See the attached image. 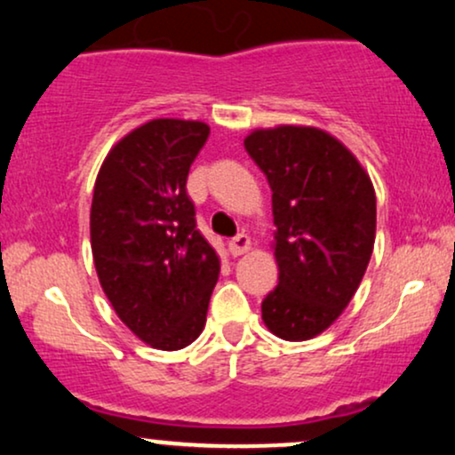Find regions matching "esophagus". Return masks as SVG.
<instances>
[{
    "label": "esophagus",
    "instance_id": "34e87169",
    "mask_svg": "<svg viewBox=\"0 0 455 455\" xmlns=\"http://www.w3.org/2000/svg\"><path fill=\"white\" fill-rule=\"evenodd\" d=\"M249 249H251V238L247 236V234H238V236H234L228 243V251L234 255V258H238V255L247 253Z\"/></svg>",
    "mask_w": 455,
    "mask_h": 455
}]
</instances>
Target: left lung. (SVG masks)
Here are the masks:
<instances>
[{
	"label": "left lung",
	"instance_id": "left-lung-1",
	"mask_svg": "<svg viewBox=\"0 0 455 455\" xmlns=\"http://www.w3.org/2000/svg\"><path fill=\"white\" fill-rule=\"evenodd\" d=\"M244 148L268 179L276 226L279 285L261 319L279 339L308 340L360 287L375 247V189L349 148L317 127L258 130Z\"/></svg>",
	"mask_w": 455,
	"mask_h": 455
}]
</instances>
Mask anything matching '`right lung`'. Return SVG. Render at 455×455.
<instances>
[{
    "label": "right lung",
    "instance_id": "add662e5",
    "mask_svg": "<svg viewBox=\"0 0 455 455\" xmlns=\"http://www.w3.org/2000/svg\"><path fill=\"white\" fill-rule=\"evenodd\" d=\"M211 127L155 119L101 164L91 204V251L115 313L155 349L176 351L204 330L219 258L196 228L187 174Z\"/></svg>",
    "mask_w": 455,
    "mask_h": 455
}]
</instances>
